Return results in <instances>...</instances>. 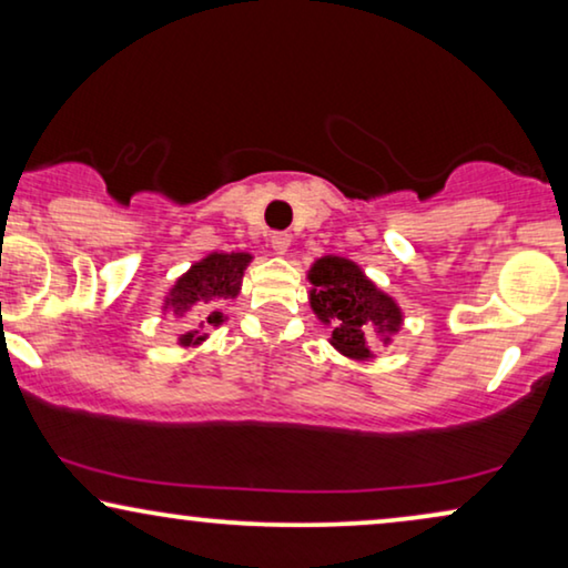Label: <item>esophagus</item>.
Returning <instances> with one entry per match:
<instances>
[{"label": "esophagus", "mask_w": 568, "mask_h": 568, "mask_svg": "<svg viewBox=\"0 0 568 568\" xmlns=\"http://www.w3.org/2000/svg\"><path fill=\"white\" fill-rule=\"evenodd\" d=\"M290 245H292V235H286V232H274V235H271V247H274V253L284 255L290 251Z\"/></svg>", "instance_id": "34e87169"}]
</instances>
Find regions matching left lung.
Instances as JSON below:
<instances>
[{"label":"left lung","instance_id":"left-lung-1","mask_svg":"<svg viewBox=\"0 0 568 568\" xmlns=\"http://www.w3.org/2000/svg\"><path fill=\"white\" fill-rule=\"evenodd\" d=\"M310 307L331 325V344L348 359H369L372 336L390 344L400 328V307L379 292L354 261L325 255L310 268Z\"/></svg>","mask_w":568,"mask_h":568}]
</instances>
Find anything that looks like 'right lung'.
<instances>
[{
  "mask_svg": "<svg viewBox=\"0 0 568 568\" xmlns=\"http://www.w3.org/2000/svg\"><path fill=\"white\" fill-rule=\"evenodd\" d=\"M247 263H251L247 253H209L206 258L193 263L178 278L173 290H170V297L165 300V307L173 310L175 315L196 310L201 317L199 325H191L189 331L181 333L178 344L199 346L206 338L204 331H209V325H220L224 321L216 305L222 300L237 297Z\"/></svg>",
  "mask_w": 568,
  "mask_h": 568,
  "instance_id": "obj_1",
  "label": "right lung"
}]
</instances>
